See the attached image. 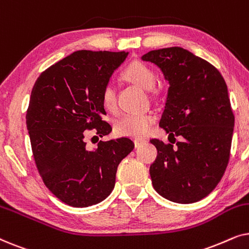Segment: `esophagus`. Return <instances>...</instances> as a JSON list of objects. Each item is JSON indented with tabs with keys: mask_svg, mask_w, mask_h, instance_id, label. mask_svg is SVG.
<instances>
[{
	"mask_svg": "<svg viewBox=\"0 0 249 249\" xmlns=\"http://www.w3.org/2000/svg\"><path fill=\"white\" fill-rule=\"evenodd\" d=\"M134 142H135L136 147H139V146L144 145V144H146V142H147V141H146L145 138H136Z\"/></svg>",
	"mask_w": 249,
	"mask_h": 249,
	"instance_id": "obj_1",
	"label": "esophagus"
}]
</instances>
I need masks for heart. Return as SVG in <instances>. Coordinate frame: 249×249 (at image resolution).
<instances>
[{"label":"heart","instance_id":"1","mask_svg":"<svg viewBox=\"0 0 249 249\" xmlns=\"http://www.w3.org/2000/svg\"><path fill=\"white\" fill-rule=\"evenodd\" d=\"M125 79L146 90L153 89L156 83L155 72L142 62H132L124 71ZM102 103L107 111L113 112L117 108V94L112 83L104 86L102 91ZM155 122V117L151 113L125 114L115 124V131L121 136L142 138L148 135Z\"/></svg>","mask_w":249,"mask_h":249}]
</instances>
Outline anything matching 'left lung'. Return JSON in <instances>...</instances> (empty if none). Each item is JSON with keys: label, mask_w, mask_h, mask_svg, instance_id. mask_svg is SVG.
I'll use <instances>...</instances> for the list:
<instances>
[{"label": "left lung", "mask_w": 249, "mask_h": 249, "mask_svg": "<svg viewBox=\"0 0 249 249\" xmlns=\"http://www.w3.org/2000/svg\"><path fill=\"white\" fill-rule=\"evenodd\" d=\"M142 60L158 66L170 85L160 127L182 138L177 146L151 141L158 149L149 168L153 187L171 202H198L215 188L229 162L234 117L226 81L182 47L151 51Z\"/></svg>", "instance_id": "left-lung-1"}]
</instances>
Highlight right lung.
<instances>
[{
  "label": "right lung",
  "mask_w": 249,
  "mask_h": 249,
  "mask_svg": "<svg viewBox=\"0 0 249 249\" xmlns=\"http://www.w3.org/2000/svg\"><path fill=\"white\" fill-rule=\"evenodd\" d=\"M127 52L77 51L40 73L26 114L34 159L44 183L68 205L102 202L115 185L119 163L135 147L129 138L86 145L87 130L112 131L102 91ZM97 137V136H94Z\"/></svg>",
  "instance_id": "obj_1"
}]
</instances>
